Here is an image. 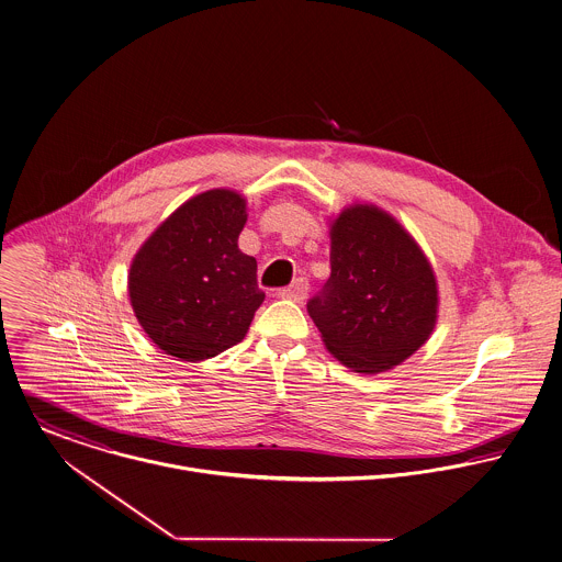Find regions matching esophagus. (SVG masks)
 I'll list each match as a JSON object with an SVG mask.
<instances>
[{"label":"esophagus","mask_w":562,"mask_h":562,"mask_svg":"<svg viewBox=\"0 0 562 562\" xmlns=\"http://www.w3.org/2000/svg\"><path fill=\"white\" fill-rule=\"evenodd\" d=\"M279 296H281V299H290V301H296V303L305 301V296H307V281L299 279V281H296V283H292L290 288H283V290H279Z\"/></svg>","instance_id":"34e87169"}]
</instances>
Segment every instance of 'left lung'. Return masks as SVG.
Wrapping results in <instances>:
<instances>
[{
  "mask_svg": "<svg viewBox=\"0 0 562 562\" xmlns=\"http://www.w3.org/2000/svg\"><path fill=\"white\" fill-rule=\"evenodd\" d=\"M331 277L307 303L327 351L356 373L414 356L438 321V283L416 239L376 204H349L329 226Z\"/></svg>",
  "mask_w": 562,
  "mask_h": 562,
  "instance_id": "8db88e82",
  "label": "left lung"
}]
</instances>
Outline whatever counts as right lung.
<instances>
[{"label":"right lung","instance_id":"1","mask_svg":"<svg viewBox=\"0 0 562 562\" xmlns=\"http://www.w3.org/2000/svg\"><path fill=\"white\" fill-rule=\"evenodd\" d=\"M246 198L209 189L183 202L133 257L128 296L148 338L181 362H202L241 342L266 294L257 261L237 237Z\"/></svg>","mask_w":562,"mask_h":562}]
</instances>
